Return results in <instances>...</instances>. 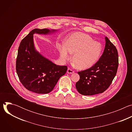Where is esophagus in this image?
<instances>
[{"mask_svg": "<svg viewBox=\"0 0 132 132\" xmlns=\"http://www.w3.org/2000/svg\"><path fill=\"white\" fill-rule=\"evenodd\" d=\"M67 72L68 73H72L74 72V71H73L72 69H71V68H68V69H67Z\"/></svg>", "mask_w": 132, "mask_h": 132, "instance_id": "obj_1", "label": "esophagus"}]
</instances>
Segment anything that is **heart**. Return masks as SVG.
Segmentation results:
<instances>
[{"instance_id": "b5f03b06", "label": "heart", "mask_w": 132, "mask_h": 132, "mask_svg": "<svg viewBox=\"0 0 132 132\" xmlns=\"http://www.w3.org/2000/svg\"><path fill=\"white\" fill-rule=\"evenodd\" d=\"M57 48L63 60L73 54L72 61L76 66L81 69L89 68L98 61L102 53L101 45L95 42L91 37L85 34L77 33L70 36L65 44H57Z\"/></svg>"}]
</instances>
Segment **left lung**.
I'll return each mask as SVG.
<instances>
[{
  "label": "left lung",
  "mask_w": 132,
  "mask_h": 132,
  "mask_svg": "<svg viewBox=\"0 0 132 132\" xmlns=\"http://www.w3.org/2000/svg\"><path fill=\"white\" fill-rule=\"evenodd\" d=\"M118 66L117 49L106 36L104 50L99 61L91 67L78 72L80 79L76 84L77 90L85 96L103 92L114 78Z\"/></svg>",
  "instance_id": "obj_1"
}]
</instances>
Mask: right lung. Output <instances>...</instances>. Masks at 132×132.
I'll use <instances>...</instances> for the list:
<instances>
[{
	"label": "right lung",
	"mask_w": 132,
	"mask_h": 132,
	"mask_svg": "<svg viewBox=\"0 0 132 132\" xmlns=\"http://www.w3.org/2000/svg\"><path fill=\"white\" fill-rule=\"evenodd\" d=\"M51 32L47 29H33L22 39L18 48L15 66L19 79L27 89L36 93L52 91L67 70V66L56 65L35 50L33 34Z\"/></svg>",
	"instance_id": "1"
}]
</instances>
